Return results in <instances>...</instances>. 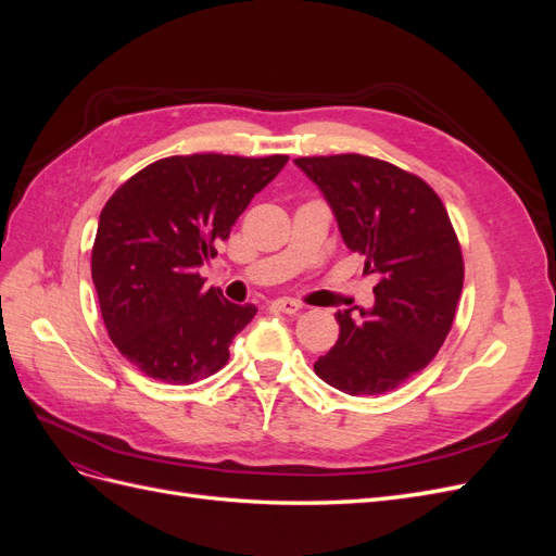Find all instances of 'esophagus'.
<instances>
[{"instance_id":"34e87169","label":"esophagus","mask_w":556,"mask_h":556,"mask_svg":"<svg viewBox=\"0 0 556 556\" xmlns=\"http://www.w3.org/2000/svg\"><path fill=\"white\" fill-rule=\"evenodd\" d=\"M274 308L280 311V313L296 315L301 308H304V304H299V301H294V299H276L274 301Z\"/></svg>"}]
</instances>
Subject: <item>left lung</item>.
I'll return each instance as SVG.
<instances>
[{"label":"left lung","instance_id":"obj_1","mask_svg":"<svg viewBox=\"0 0 556 556\" xmlns=\"http://www.w3.org/2000/svg\"><path fill=\"white\" fill-rule=\"evenodd\" d=\"M323 192L343 243L376 274L374 306L339 311L341 333L315 374L352 396L396 390L435 357L464 288V260L447 211L429 185L364 155L299 157Z\"/></svg>","mask_w":556,"mask_h":556}]
</instances>
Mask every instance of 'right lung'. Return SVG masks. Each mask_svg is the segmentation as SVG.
<instances>
[{
	"mask_svg": "<svg viewBox=\"0 0 556 556\" xmlns=\"http://www.w3.org/2000/svg\"><path fill=\"white\" fill-rule=\"evenodd\" d=\"M285 164L288 155H176L148 164L106 201L92 282L111 341L148 378L192 384L227 364L231 339L257 308L206 290L199 268Z\"/></svg>",
	"mask_w": 556,
	"mask_h": 556,
	"instance_id": "1",
	"label": "right lung"
}]
</instances>
